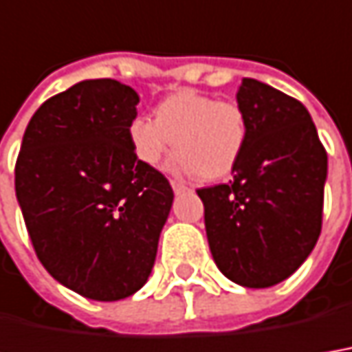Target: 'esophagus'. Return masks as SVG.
<instances>
[{
  "label": "esophagus",
  "mask_w": 352,
  "mask_h": 352,
  "mask_svg": "<svg viewBox=\"0 0 352 352\" xmlns=\"http://www.w3.org/2000/svg\"><path fill=\"white\" fill-rule=\"evenodd\" d=\"M171 188H173L175 195H181V192H186V190H188V186H185L183 183H177V181H171Z\"/></svg>",
  "instance_id": "esophagus-1"
}]
</instances>
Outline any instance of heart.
Wrapping results in <instances>:
<instances>
[{
  "label": "heart",
  "mask_w": 352,
  "mask_h": 352,
  "mask_svg": "<svg viewBox=\"0 0 352 352\" xmlns=\"http://www.w3.org/2000/svg\"><path fill=\"white\" fill-rule=\"evenodd\" d=\"M248 131V116L241 104L186 88L167 96L154 109V121L135 119L129 125V142L146 167L160 166L173 146L175 173L217 181L235 171Z\"/></svg>",
  "instance_id": "1"
}]
</instances>
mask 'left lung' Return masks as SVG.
Segmentation results:
<instances>
[{
	"mask_svg": "<svg viewBox=\"0 0 352 352\" xmlns=\"http://www.w3.org/2000/svg\"><path fill=\"white\" fill-rule=\"evenodd\" d=\"M236 104L248 116V142L227 185L198 188L208 245L236 285L266 289L293 276L322 231L327 154L308 109L254 78Z\"/></svg>",
	"mask_w": 352,
	"mask_h": 352,
	"instance_id": "8db88e82",
	"label": "left lung"
}]
</instances>
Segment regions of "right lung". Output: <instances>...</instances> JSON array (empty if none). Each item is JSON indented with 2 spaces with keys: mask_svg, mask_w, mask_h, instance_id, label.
<instances>
[{
  "mask_svg": "<svg viewBox=\"0 0 352 352\" xmlns=\"http://www.w3.org/2000/svg\"><path fill=\"white\" fill-rule=\"evenodd\" d=\"M138 102L119 80H82L38 107L16 157V200L36 256L92 300L144 285L173 204L169 181L129 142Z\"/></svg>",
  "mask_w": 352,
  "mask_h": 352,
  "instance_id": "1",
  "label": "right lung"
}]
</instances>
